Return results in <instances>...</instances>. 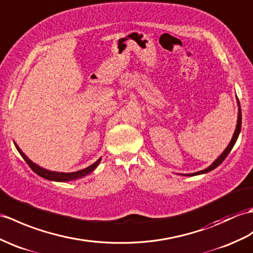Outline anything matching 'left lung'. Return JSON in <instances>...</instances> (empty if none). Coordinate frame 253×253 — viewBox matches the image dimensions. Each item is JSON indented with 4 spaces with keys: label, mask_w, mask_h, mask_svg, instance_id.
Returning a JSON list of instances; mask_svg holds the SVG:
<instances>
[{
    "label": "left lung",
    "mask_w": 253,
    "mask_h": 253,
    "mask_svg": "<svg viewBox=\"0 0 253 253\" xmlns=\"http://www.w3.org/2000/svg\"><path fill=\"white\" fill-rule=\"evenodd\" d=\"M237 103H238V120H237V125H236V129H235V132H234V134H233V138H232V140H231L230 144L227 145V148L224 150V152H223V153H222L218 158H216V160H215L212 164H211V165H210L208 168L202 170V171L194 172V173H189V174H184V175H197V174L207 173V172L211 171V170H213L214 168L218 167L219 165H221V163L225 160L226 156L228 155V153H230V152L232 151L233 146H234L235 142H236V140H237V138H238V136H239L240 129H242V110H240V105H239L238 98H237Z\"/></svg>",
    "instance_id": "1"
}]
</instances>
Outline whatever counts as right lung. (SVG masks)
I'll return each mask as SVG.
<instances>
[{"label":"right lung","mask_w":253,"mask_h":253,"mask_svg":"<svg viewBox=\"0 0 253 253\" xmlns=\"http://www.w3.org/2000/svg\"><path fill=\"white\" fill-rule=\"evenodd\" d=\"M15 143V142H14ZM15 146L16 149L18 150V152L20 153V155L22 156L23 160H25L27 162V164L29 165V167H30L33 171L39 174L40 177H42L44 179H47V180H50V181H58V182H67V181H72V180H75V179H79V178H82V177H85L86 174L92 172L93 170H95L97 168V166L99 165V163L101 162V157L99 158V160L97 162H95L92 164V165L88 166L87 168L85 169H82V170H79V171H74V172H56V171H50V170H46L42 167L38 166L37 164H34L33 162H31L29 158L26 156V154L23 153V152L19 149V146L17 145L15 143Z\"/></svg>","instance_id":"add662e5"}]
</instances>
